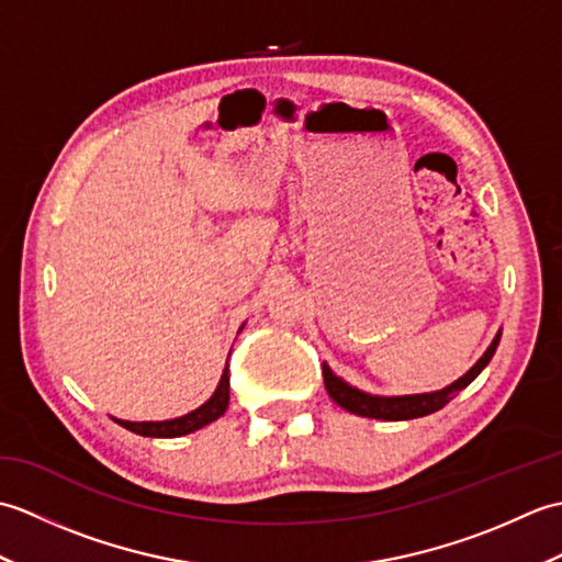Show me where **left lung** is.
I'll use <instances>...</instances> for the list:
<instances>
[{
    "label": "left lung",
    "instance_id": "left-lung-1",
    "mask_svg": "<svg viewBox=\"0 0 562 562\" xmlns=\"http://www.w3.org/2000/svg\"><path fill=\"white\" fill-rule=\"evenodd\" d=\"M497 342H499V333L491 342V348L485 350V355L469 369V372H465L459 381H453L451 386L435 391V393H417V396H396V398L369 396V393H362V391H357V389L345 384V381L333 374L326 364H324V384H326L328 396L348 413L362 415V417H374V420H413V417L437 413L439 408H445L451 398H457V393L469 386L471 381L483 372L485 364L493 360Z\"/></svg>",
    "mask_w": 562,
    "mask_h": 562
}]
</instances>
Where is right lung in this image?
<instances>
[{"instance_id": "obj_1", "label": "right lung", "mask_w": 562, "mask_h": 562, "mask_svg": "<svg viewBox=\"0 0 562 562\" xmlns=\"http://www.w3.org/2000/svg\"><path fill=\"white\" fill-rule=\"evenodd\" d=\"M226 405H229V367H224L222 379L217 391L212 393V398L200 405L198 411L188 413L183 417H176V420H166V423H125V420H115L121 423L125 429L142 437H181V435H190L195 429L210 425L212 420H217L220 415H224Z\"/></svg>"}]
</instances>
